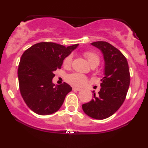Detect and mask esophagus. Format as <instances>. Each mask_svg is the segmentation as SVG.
<instances>
[{"instance_id": "esophagus-1", "label": "esophagus", "mask_w": 148, "mask_h": 148, "mask_svg": "<svg viewBox=\"0 0 148 148\" xmlns=\"http://www.w3.org/2000/svg\"><path fill=\"white\" fill-rule=\"evenodd\" d=\"M72 89L74 90H76V91H79V90H81L80 88H76V87H73Z\"/></svg>"}]
</instances>
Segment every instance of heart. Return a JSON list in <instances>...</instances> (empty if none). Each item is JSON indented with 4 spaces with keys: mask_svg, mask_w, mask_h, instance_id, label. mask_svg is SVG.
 Instances as JSON below:
<instances>
[{
    "mask_svg": "<svg viewBox=\"0 0 148 148\" xmlns=\"http://www.w3.org/2000/svg\"><path fill=\"white\" fill-rule=\"evenodd\" d=\"M84 56L91 67H97V65H99L100 58L96 53L90 51H86L84 53ZM72 56H67L63 60V66L64 67H69L72 64ZM66 81L69 84H72V86H81L86 83L87 77L84 74H79V73H72V74L67 76Z\"/></svg>",
    "mask_w": 148,
    "mask_h": 148,
    "instance_id": "b5f03b06",
    "label": "heart"
}]
</instances>
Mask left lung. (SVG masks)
I'll return each mask as SVG.
<instances>
[{
	"label": "left lung",
	"instance_id": "left-lung-1",
	"mask_svg": "<svg viewBox=\"0 0 148 148\" xmlns=\"http://www.w3.org/2000/svg\"><path fill=\"white\" fill-rule=\"evenodd\" d=\"M91 45L103 53L104 77L98 94L93 92V99L83 104L82 108L88 116L103 120L114 114L125 101L130 84V69L125 56L111 44L99 41Z\"/></svg>",
	"mask_w": 148,
	"mask_h": 148
}]
</instances>
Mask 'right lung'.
<instances>
[{"label": "right lung", "mask_w": 148, "mask_h": 148, "mask_svg": "<svg viewBox=\"0 0 148 148\" xmlns=\"http://www.w3.org/2000/svg\"><path fill=\"white\" fill-rule=\"evenodd\" d=\"M78 44L65 47L53 42H40L25 50L18 68L19 90L25 103L33 112L46 115L60 109L72 88L66 83L53 84L54 71Z\"/></svg>", "instance_id": "obj_1"}]
</instances>
